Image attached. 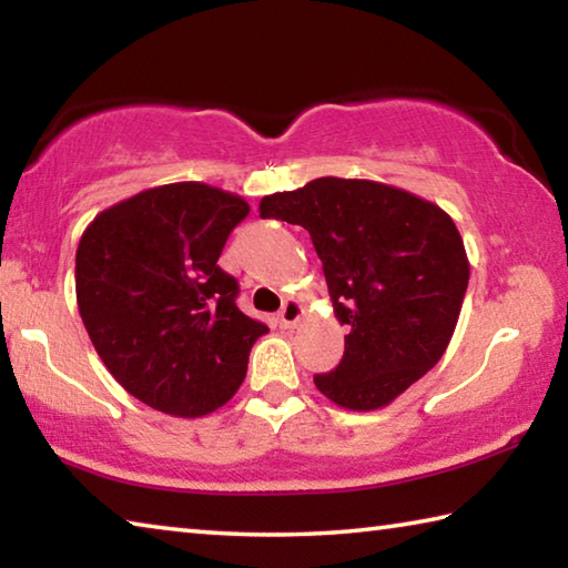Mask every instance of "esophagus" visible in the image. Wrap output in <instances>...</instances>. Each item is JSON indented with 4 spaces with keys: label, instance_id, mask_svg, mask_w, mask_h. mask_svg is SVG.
I'll list each match as a JSON object with an SVG mask.
<instances>
[{
    "label": "esophagus",
    "instance_id": "obj_1",
    "mask_svg": "<svg viewBox=\"0 0 568 568\" xmlns=\"http://www.w3.org/2000/svg\"><path fill=\"white\" fill-rule=\"evenodd\" d=\"M297 318H301V303L293 301V297H287L281 307V313H277V321H281L283 328H293Z\"/></svg>",
    "mask_w": 568,
    "mask_h": 568
}]
</instances>
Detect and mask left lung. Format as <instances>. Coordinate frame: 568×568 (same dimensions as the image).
<instances>
[{
	"instance_id": "obj_1",
	"label": "left lung",
	"mask_w": 568,
	"mask_h": 568,
	"mask_svg": "<svg viewBox=\"0 0 568 568\" xmlns=\"http://www.w3.org/2000/svg\"><path fill=\"white\" fill-rule=\"evenodd\" d=\"M261 217L311 233L335 318L348 325L341 363L313 378L325 398L376 410L440 361L464 305L468 257L438 205L383 182L318 178L263 197Z\"/></svg>"
}]
</instances>
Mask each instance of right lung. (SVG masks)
I'll list each match as a JSON object with an SVG mask.
<instances>
[{
  "label": "right lung",
  "mask_w": 568,
  "mask_h": 568,
  "mask_svg": "<svg viewBox=\"0 0 568 568\" xmlns=\"http://www.w3.org/2000/svg\"><path fill=\"white\" fill-rule=\"evenodd\" d=\"M250 205L203 182L138 192L92 220L74 257L77 305L94 351L120 386L180 418L235 396L267 325L235 305L217 265Z\"/></svg>",
  "instance_id": "right-lung-1"
}]
</instances>
